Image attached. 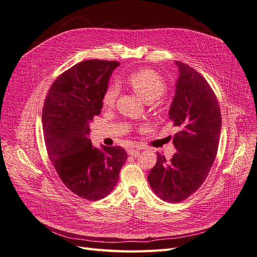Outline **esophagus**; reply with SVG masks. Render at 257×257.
I'll list each match as a JSON object with an SVG mask.
<instances>
[{"instance_id":"1","label":"esophagus","mask_w":257,"mask_h":257,"mask_svg":"<svg viewBox=\"0 0 257 257\" xmlns=\"http://www.w3.org/2000/svg\"><path fill=\"white\" fill-rule=\"evenodd\" d=\"M126 151H127V153L130 155H133V157H137V155L139 154V152H141V149H139V147H137V146H131V147L127 148Z\"/></svg>"}]
</instances>
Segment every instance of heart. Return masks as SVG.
<instances>
[{"mask_svg":"<svg viewBox=\"0 0 257 257\" xmlns=\"http://www.w3.org/2000/svg\"><path fill=\"white\" fill-rule=\"evenodd\" d=\"M127 82L136 94L147 103L159 98L166 90V83L162 76L149 68L139 69V71L131 74L127 78ZM118 94V85L110 84L103 94V105L105 107H112Z\"/></svg>","mask_w":257,"mask_h":257,"instance_id":"1","label":"heart"}]
</instances>
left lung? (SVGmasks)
Masks as SVG:
<instances>
[{
	"label": "left lung",
	"mask_w": 257,
	"mask_h": 257,
	"mask_svg": "<svg viewBox=\"0 0 257 257\" xmlns=\"http://www.w3.org/2000/svg\"><path fill=\"white\" fill-rule=\"evenodd\" d=\"M179 77L169 119L180 131L174 136L177 152L170 161L158 153L148 175L155 195L180 203L195 193L213 165L221 135V111L213 90L195 69L176 61Z\"/></svg>",
	"instance_id": "1"
}]
</instances>
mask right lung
Returning a JSON list of instances; mask_svg holds the SVG:
<instances>
[{"label": "right lung", "instance_id": "add662e5", "mask_svg": "<svg viewBox=\"0 0 257 257\" xmlns=\"http://www.w3.org/2000/svg\"><path fill=\"white\" fill-rule=\"evenodd\" d=\"M116 61L88 60L54 80L43 108V130L49 159L61 181L88 200L106 197L127 159L121 147H93L91 121L100 113L103 94Z\"/></svg>", "mask_w": 257, "mask_h": 257}]
</instances>
